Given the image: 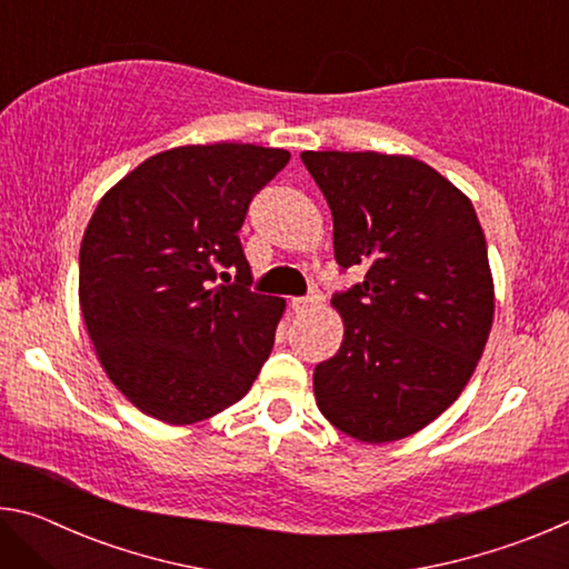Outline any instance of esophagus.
Wrapping results in <instances>:
<instances>
[{
    "mask_svg": "<svg viewBox=\"0 0 569 569\" xmlns=\"http://www.w3.org/2000/svg\"><path fill=\"white\" fill-rule=\"evenodd\" d=\"M319 301H321V296L316 293V291H311L308 296H298V298H293L291 301V308L296 313H303V311H311L313 306H319Z\"/></svg>",
    "mask_w": 569,
    "mask_h": 569,
    "instance_id": "1",
    "label": "esophagus"
}]
</instances>
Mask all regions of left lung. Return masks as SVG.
<instances>
[{
  "instance_id": "1",
  "label": "left lung",
  "mask_w": 569,
  "mask_h": 569,
  "mask_svg": "<svg viewBox=\"0 0 569 569\" xmlns=\"http://www.w3.org/2000/svg\"><path fill=\"white\" fill-rule=\"evenodd\" d=\"M333 216L336 263L366 276L331 303L341 349L313 371L316 403L366 445L413 435L467 387L495 316L471 200L435 168L381 152H301Z\"/></svg>"
}]
</instances>
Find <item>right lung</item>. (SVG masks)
Wrapping results in <instances>:
<instances>
[{"label": "right lung", "mask_w": 569, "mask_h": 569, "mask_svg": "<svg viewBox=\"0 0 569 569\" xmlns=\"http://www.w3.org/2000/svg\"><path fill=\"white\" fill-rule=\"evenodd\" d=\"M291 152L250 142L166 150L108 190L80 246L84 326L114 387L192 423L243 399L283 298L256 293L238 230Z\"/></svg>", "instance_id": "1"}]
</instances>
